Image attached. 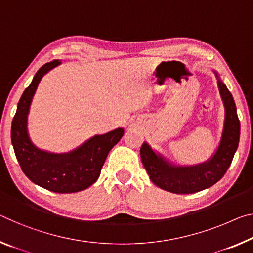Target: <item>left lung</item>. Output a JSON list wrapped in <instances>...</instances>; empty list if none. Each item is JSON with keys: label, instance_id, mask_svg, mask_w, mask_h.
<instances>
[{"label": "left lung", "instance_id": "1", "mask_svg": "<svg viewBox=\"0 0 253 253\" xmlns=\"http://www.w3.org/2000/svg\"><path fill=\"white\" fill-rule=\"evenodd\" d=\"M217 78L218 90L225 108L222 138L215 154L207 162L194 167L170 164L156 154L147 143L141 147V159L152 182L173 194H194L215 184L225 174L235 154L240 139V120L234 99L225 84Z\"/></svg>", "mask_w": 253, "mask_h": 253}]
</instances>
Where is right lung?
<instances>
[{
	"mask_svg": "<svg viewBox=\"0 0 253 253\" xmlns=\"http://www.w3.org/2000/svg\"><path fill=\"white\" fill-rule=\"evenodd\" d=\"M55 59L46 63L34 76L33 82L19 100L11 126V141L17 160L28 178L45 189L70 194L86 189L99 178L110 150L124 135L123 128L95 135L70 153L54 154L42 151L31 143L27 130L30 103L40 80L48 71L59 65Z\"/></svg>",
	"mask_w": 253,
	"mask_h": 253,
	"instance_id": "add662e5",
	"label": "right lung"
}]
</instances>
